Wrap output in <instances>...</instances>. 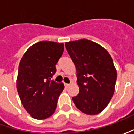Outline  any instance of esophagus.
Listing matches in <instances>:
<instances>
[{
    "label": "esophagus",
    "mask_w": 134,
    "mask_h": 134,
    "mask_svg": "<svg viewBox=\"0 0 134 134\" xmlns=\"http://www.w3.org/2000/svg\"><path fill=\"white\" fill-rule=\"evenodd\" d=\"M65 86L66 88H68L69 86H70V84L69 83H65Z\"/></svg>",
    "instance_id": "34e87169"
}]
</instances>
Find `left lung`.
Wrapping results in <instances>:
<instances>
[{"label": "left lung", "mask_w": 134, "mask_h": 134, "mask_svg": "<svg viewBox=\"0 0 134 134\" xmlns=\"http://www.w3.org/2000/svg\"><path fill=\"white\" fill-rule=\"evenodd\" d=\"M77 69L79 94L72 98L78 110L97 115L110 103L115 91L117 71L108 51L91 40L65 42Z\"/></svg>", "instance_id": "1"}]
</instances>
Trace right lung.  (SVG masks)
I'll return each mask as SVG.
<instances>
[{"mask_svg": "<svg viewBox=\"0 0 134 134\" xmlns=\"http://www.w3.org/2000/svg\"><path fill=\"white\" fill-rule=\"evenodd\" d=\"M63 51V43L42 41L30 46L20 61L17 91L24 108L34 119H45L56 110L64 85L51 78Z\"/></svg>", "mask_w": 134, "mask_h": 134, "instance_id": "right-lung-1", "label": "right lung"}]
</instances>
